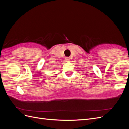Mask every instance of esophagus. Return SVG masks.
<instances>
[{"label":"esophagus","instance_id":"34e87169","mask_svg":"<svg viewBox=\"0 0 129 129\" xmlns=\"http://www.w3.org/2000/svg\"><path fill=\"white\" fill-rule=\"evenodd\" d=\"M65 61H66V62H69V61H70V58H69V57H65Z\"/></svg>","mask_w":129,"mask_h":129}]
</instances>
